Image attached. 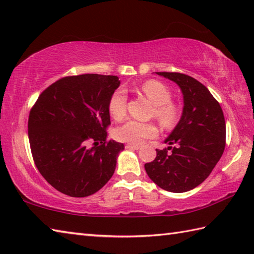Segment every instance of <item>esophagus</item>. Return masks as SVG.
<instances>
[{
    "label": "esophagus",
    "mask_w": 254,
    "mask_h": 254,
    "mask_svg": "<svg viewBox=\"0 0 254 254\" xmlns=\"http://www.w3.org/2000/svg\"><path fill=\"white\" fill-rule=\"evenodd\" d=\"M127 148H132V150H138L140 148V145L138 144H131V143H127L126 145Z\"/></svg>",
    "instance_id": "esophagus-1"
}]
</instances>
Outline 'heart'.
Returning <instances> with one entry per match:
<instances>
[{
	"mask_svg": "<svg viewBox=\"0 0 254 254\" xmlns=\"http://www.w3.org/2000/svg\"><path fill=\"white\" fill-rule=\"evenodd\" d=\"M141 91L145 94L154 106V116L163 127H173L178 121L180 109L171 101L172 92L166 84L158 80H148L141 86ZM127 93L123 89L112 93L109 100V112L114 120H122L127 114ZM157 127L153 123H144L130 120L119 127L116 131L117 140L131 144H140L145 138L156 136Z\"/></svg>",
	"mask_w": 254,
	"mask_h": 254,
	"instance_id": "heart-1",
	"label": "heart"
}]
</instances>
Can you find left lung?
<instances>
[{
	"label": "left lung",
	"mask_w": 254,
	"mask_h": 254,
	"mask_svg": "<svg viewBox=\"0 0 254 254\" xmlns=\"http://www.w3.org/2000/svg\"><path fill=\"white\" fill-rule=\"evenodd\" d=\"M156 73L180 86L184 109L180 122L165 140L170 146L156 150L155 160L144 167L162 190L185 192L200 185L222 156L225 117L219 102L195 78L180 72Z\"/></svg>",
	"instance_id": "left-lung-1"
}]
</instances>
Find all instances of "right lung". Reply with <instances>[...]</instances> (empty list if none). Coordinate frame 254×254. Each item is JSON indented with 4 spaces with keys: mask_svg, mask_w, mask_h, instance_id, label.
I'll use <instances>...</instances> for the list:
<instances>
[{
    "mask_svg": "<svg viewBox=\"0 0 254 254\" xmlns=\"http://www.w3.org/2000/svg\"><path fill=\"white\" fill-rule=\"evenodd\" d=\"M119 86L117 76L86 73L59 79L39 94L29 112L28 140L35 165L55 190L87 197L112 177L124 150L107 132L109 100Z\"/></svg>",
    "mask_w": 254,
    "mask_h": 254,
    "instance_id": "add662e5",
    "label": "right lung"
}]
</instances>
